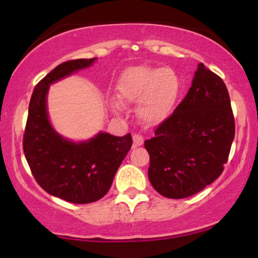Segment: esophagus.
<instances>
[{
  "label": "esophagus",
  "mask_w": 258,
  "mask_h": 258,
  "mask_svg": "<svg viewBox=\"0 0 258 258\" xmlns=\"http://www.w3.org/2000/svg\"><path fill=\"white\" fill-rule=\"evenodd\" d=\"M133 141H134V147H140L143 144L144 139L142 135H140V134H134Z\"/></svg>",
  "instance_id": "obj_1"
}]
</instances>
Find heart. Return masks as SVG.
Listing matches in <instances>:
<instances>
[{
	"label": "heart",
	"mask_w": 258,
	"mask_h": 258,
	"mask_svg": "<svg viewBox=\"0 0 258 258\" xmlns=\"http://www.w3.org/2000/svg\"><path fill=\"white\" fill-rule=\"evenodd\" d=\"M179 93V79L170 68L136 66L122 73L116 84L121 104L139 103L137 114L148 124H158L170 115ZM112 108L118 109L117 104Z\"/></svg>",
	"instance_id": "b5f03b06"
}]
</instances>
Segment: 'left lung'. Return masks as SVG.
Wrapping results in <instances>:
<instances>
[{
  "instance_id": "obj_1",
  "label": "left lung",
  "mask_w": 258,
  "mask_h": 258,
  "mask_svg": "<svg viewBox=\"0 0 258 258\" xmlns=\"http://www.w3.org/2000/svg\"><path fill=\"white\" fill-rule=\"evenodd\" d=\"M234 137L227 87L200 63L186 96L144 142L151 185L168 199L200 192L222 174Z\"/></svg>"
}]
</instances>
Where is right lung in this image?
I'll return each instance as SVG.
<instances>
[{
	"mask_svg": "<svg viewBox=\"0 0 258 258\" xmlns=\"http://www.w3.org/2000/svg\"><path fill=\"white\" fill-rule=\"evenodd\" d=\"M95 58L63 62L36 84L31 95L23 151L31 174L43 190L70 203L96 202L110 189L112 179L133 144L130 134L118 137L100 133L84 142H73L52 128L47 111L49 86Z\"/></svg>",
	"mask_w": 258,
	"mask_h": 258,
	"instance_id": "right-lung-1",
	"label": "right lung"
}]
</instances>
